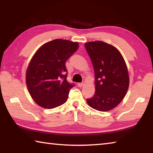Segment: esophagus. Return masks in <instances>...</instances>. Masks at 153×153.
I'll use <instances>...</instances> for the list:
<instances>
[{
	"label": "esophagus",
	"mask_w": 153,
	"mask_h": 153,
	"mask_svg": "<svg viewBox=\"0 0 153 153\" xmlns=\"http://www.w3.org/2000/svg\"><path fill=\"white\" fill-rule=\"evenodd\" d=\"M77 86H78V87H82L84 86V83H78V84H77Z\"/></svg>",
	"instance_id": "esophagus-1"
}]
</instances>
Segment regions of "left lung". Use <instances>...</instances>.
I'll use <instances>...</instances> for the list:
<instances>
[{
    "label": "left lung",
    "instance_id": "1",
    "mask_svg": "<svg viewBox=\"0 0 153 153\" xmlns=\"http://www.w3.org/2000/svg\"><path fill=\"white\" fill-rule=\"evenodd\" d=\"M95 75V93L87 99L90 107L108 111L120 104L129 86L125 61L117 48L102 41L85 44Z\"/></svg>",
    "mask_w": 153,
    "mask_h": 153
}]
</instances>
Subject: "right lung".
I'll list each match as a JSON object with an SVG mask.
<instances>
[{
	"label": "right lung",
	"mask_w": 153,
	"mask_h": 153,
	"mask_svg": "<svg viewBox=\"0 0 153 153\" xmlns=\"http://www.w3.org/2000/svg\"><path fill=\"white\" fill-rule=\"evenodd\" d=\"M78 47L77 42L56 39L42 45L33 55L27 69L26 84L40 107L53 108L67 101L75 84L67 82L65 63Z\"/></svg>",
	"instance_id": "obj_1"
}]
</instances>
